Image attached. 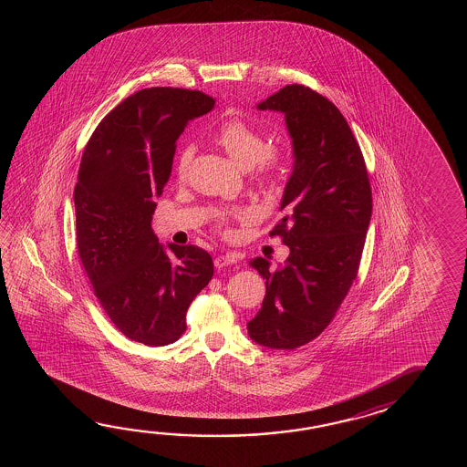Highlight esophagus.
I'll return each instance as SVG.
<instances>
[{
    "label": "esophagus",
    "instance_id": "obj_1",
    "mask_svg": "<svg viewBox=\"0 0 467 467\" xmlns=\"http://www.w3.org/2000/svg\"><path fill=\"white\" fill-rule=\"evenodd\" d=\"M237 255L235 254H225V255H219V257H215L213 260V265L217 268L229 267V265H234V264H237Z\"/></svg>",
    "mask_w": 467,
    "mask_h": 467
}]
</instances>
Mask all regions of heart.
Masks as SVG:
<instances>
[{"label": "heart", "mask_w": 467, "mask_h": 467, "mask_svg": "<svg viewBox=\"0 0 467 467\" xmlns=\"http://www.w3.org/2000/svg\"><path fill=\"white\" fill-rule=\"evenodd\" d=\"M215 141L229 153L230 159L240 169H255L258 173H268L274 169L277 151L268 147L265 137L244 119H232L225 121L215 133ZM190 159V150L180 153L179 170H183ZM238 219H247L252 215L250 210H235L232 213Z\"/></svg>", "instance_id": "obj_1"}]
</instances>
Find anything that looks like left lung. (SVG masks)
I'll return each instance as SVG.
<instances>
[{
    "mask_svg": "<svg viewBox=\"0 0 467 467\" xmlns=\"http://www.w3.org/2000/svg\"><path fill=\"white\" fill-rule=\"evenodd\" d=\"M257 109L284 113L292 139L284 219L270 232L290 254L275 272L265 258L250 260L265 278V297L247 330L264 348H296L327 327L358 277L372 192L360 147L332 101L287 85Z\"/></svg>",
    "mask_w": 467,
    "mask_h": 467,
    "instance_id": "1",
    "label": "left lung"
}]
</instances>
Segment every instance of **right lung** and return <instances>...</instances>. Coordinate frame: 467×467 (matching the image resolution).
I'll return each mask as SVG.
<instances>
[{
    "instance_id": "add662e5",
    "label": "right lung",
    "mask_w": 467,
    "mask_h": 467,
    "mask_svg": "<svg viewBox=\"0 0 467 467\" xmlns=\"http://www.w3.org/2000/svg\"><path fill=\"white\" fill-rule=\"evenodd\" d=\"M215 99L197 89H140L99 121L73 192L77 245L95 296L127 337L160 348L187 328V310L213 275L195 245L163 247L151 230L175 145Z\"/></svg>"
}]
</instances>
